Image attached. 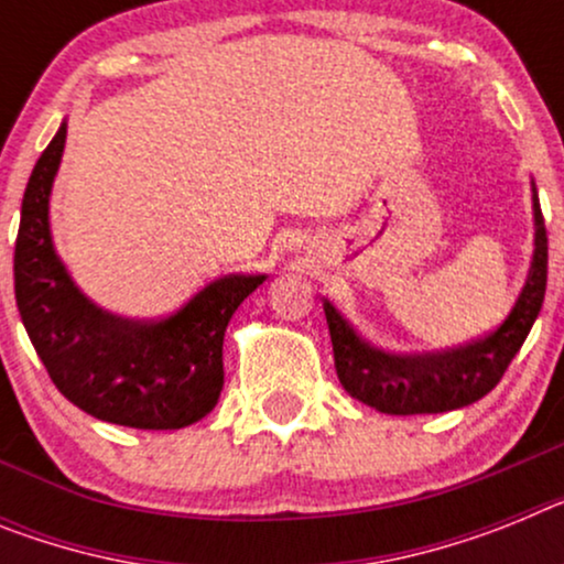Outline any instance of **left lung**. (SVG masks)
I'll return each mask as SVG.
<instances>
[{
    "label": "left lung",
    "mask_w": 564,
    "mask_h": 564,
    "mask_svg": "<svg viewBox=\"0 0 564 564\" xmlns=\"http://www.w3.org/2000/svg\"><path fill=\"white\" fill-rule=\"evenodd\" d=\"M533 259L517 305L508 319L485 339L442 354L397 356L373 348L348 325V319L322 300L334 341L336 377L341 388L379 413L411 416V413H445L482 399L499 384L505 370L531 334L542 311L547 285V230L533 187Z\"/></svg>",
    "instance_id": "1"
}]
</instances>
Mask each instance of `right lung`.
<instances>
[{"instance_id": "right-lung-1", "label": "right lung", "mask_w": 564, "mask_h": 564, "mask_svg": "<svg viewBox=\"0 0 564 564\" xmlns=\"http://www.w3.org/2000/svg\"><path fill=\"white\" fill-rule=\"evenodd\" d=\"M65 137L62 122L22 199L13 250L22 325L62 397L96 420L142 431L194 425L223 393V339L230 316L264 276L214 279L165 319L133 322L96 307L67 276L51 242L47 202Z\"/></svg>"}]
</instances>
